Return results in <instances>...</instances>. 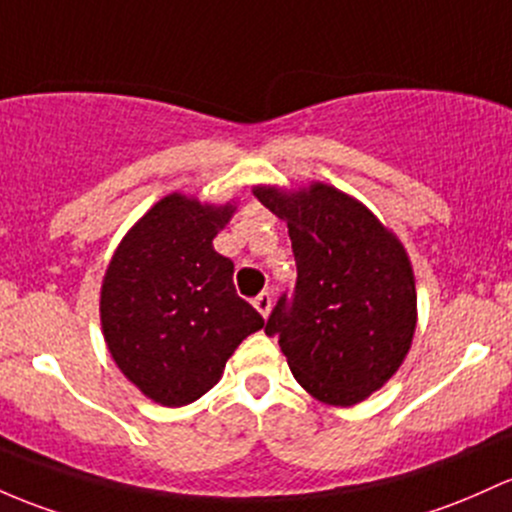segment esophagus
I'll return each instance as SVG.
<instances>
[{"label": "esophagus", "mask_w": 512, "mask_h": 512, "mask_svg": "<svg viewBox=\"0 0 512 512\" xmlns=\"http://www.w3.org/2000/svg\"><path fill=\"white\" fill-rule=\"evenodd\" d=\"M252 303H255L257 311L262 313V318H267L269 311H272V294H269V291H262V294L257 296V299Z\"/></svg>", "instance_id": "34e87169"}]
</instances>
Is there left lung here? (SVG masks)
<instances>
[{
    "instance_id": "8db88e82",
    "label": "left lung",
    "mask_w": 512,
    "mask_h": 512,
    "mask_svg": "<svg viewBox=\"0 0 512 512\" xmlns=\"http://www.w3.org/2000/svg\"><path fill=\"white\" fill-rule=\"evenodd\" d=\"M255 196L289 226L296 284L279 296L265 333L318 401L355 406L401 367L415 330L406 250L355 199L328 184Z\"/></svg>"
}]
</instances>
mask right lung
<instances>
[{
  "label": "right lung",
  "instance_id": "right-lung-1",
  "mask_svg": "<svg viewBox=\"0 0 512 512\" xmlns=\"http://www.w3.org/2000/svg\"><path fill=\"white\" fill-rule=\"evenodd\" d=\"M233 206L170 194L123 238L101 286V328L119 369L162 406H187L265 318L235 294L213 238Z\"/></svg>",
  "mask_w": 512,
  "mask_h": 512
}]
</instances>
